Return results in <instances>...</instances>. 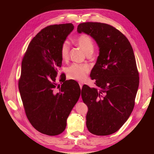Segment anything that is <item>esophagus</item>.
I'll use <instances>...</instances> for the list:
<instances>
[{
    "label": "esophagus",
    "mask_w": 154,
    "mask_h": 154,
    "mask_svg": "<svg viewBox=\"0 0 154 154\" xmlns=\"http://www.w3.org/2000/svg\"><path fill=\"white\" fill-rule=\"evenodd\" d=\"M79 86H80V88H81V89H82V86H83V83L82 82H79Z\"/></svg>",
    "instance_id": "obj_1"
}]
</instances>
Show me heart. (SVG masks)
I'll return each mask as SVG.
<instances>
[{
	"mask_svg": "<svg viewBox=\"0 0 154 154\" xmlns=\"http://www.w3.org/2000/svg\"><path fill=\"white\" fill-rule=\"evenodd\" d=\"M77 43L85 54L93 52L94 43L92 37L86 34H82L77 38ZM70 45L68 41L62 43L60 48V55L63 61H67L69 58ZM90 71L89 65L85 64L73 63L66 69V74L69 79L82 81L86 77Z\"/></svg>",
	"mask_w": 154,
	"mask_h": 154,
	"instance_id": "obj_1",
	"label": "heart"
}]
</instances>
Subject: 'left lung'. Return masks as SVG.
<instances>
[{
	"mask_svg": "<svg viewBox=\"0 0 154 154\" xmlns=\"http://www.w3.org/2000/svg\"><path fill=\"white\" fill-rule=\"evenodd\" d=\"M77 32L90 35L100 48L90 73L98 88L84 85L82 90L88 108L86 126L93 134H111L123 126L134 106L139 75L133 49L126 36L109 24L82 23Z\"/></svg>",
	"mask_w": 154,
	"mask_h": 154,
	"instance_id": "obj_1",
	"label": "left lung"
}]
</instances>
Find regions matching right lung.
<instances>
[{
  "instance_id": "right-lung-1",
  "label": "right lung",
  "mask_w": 154,
  "mask_h": 154,
  "mask_svg": "<svg viewBox=\"0 0 154 154\" xmlns=\"http://www.w3.org/2000/svg\"><path fill=\"white\" fill-rule=\"evenodd\" d=\"M74 26L54 24L43 28L28 45L22 58L18 87L26 115L44 134L56 136L65 130L66 119L81 94L78 83L58 72L62 66L60 48Z\"/></svg>"
}]
</instances>
